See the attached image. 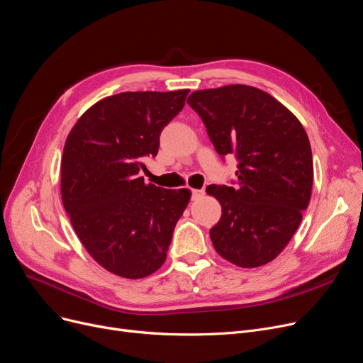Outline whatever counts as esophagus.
I'll list each match as a JSON object with an SVG mask.
<instances>
[{
  "instance_id": "esophagus-1",
  "label": "esophagus",
  "mask_w": 363,
  "mask_h": 363,
  "mask_svg": "<svg viewBox=\"0 0 363 363\" xmlns=\"http://www.w3.org/2000/svg\"><path fill=\"white\" fill-rule=\"evenodd\" d=\"M204 196V190H193V200H200Z\"/></svg>"
}]
</instances>
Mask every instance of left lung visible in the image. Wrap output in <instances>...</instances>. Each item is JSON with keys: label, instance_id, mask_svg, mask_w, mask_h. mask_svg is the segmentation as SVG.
Returning a JSON list of instances; mask_svg holds the SVG:
<instances>
[{"label": "left lung", "instance_id": "obj_1", "mask_svg": "<svg viewBox=\"0 0 363 363\" xmlns=\"http://www.w3.org/2000/svg\"><path fill=\"white\" fill-rule=\"evenodd\" d=\"M186 102L218 154L239 160L238 185L206 188L223 208L209 231L215 250L243 269L269 264L292 239L311 197L313 157L303 124L272 94L245 84L196 90Z\"/></svg>", "mask_w": 363, "mask_h": 363}]
</instances>
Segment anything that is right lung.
<instances>
[{
  "mask_svg": "<svg viewBox=\"0 0 363 363\" xmlns=\"http://www.w3.org/2000/svg\"><path fill=\"white\" fill-rule=\"evenodd\" d=\"M188 89L123 91L91 105L71 129L60 160L62 203L89 255L109 273L143 279L164 264L191 191L145 184L164 125Z\"/></svg>",
  "mask_w": 363,
  "mask_h": 363,
  "instance_id": "add662e5",
  "label": "right lung"
}]
</instances>
